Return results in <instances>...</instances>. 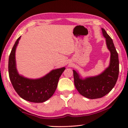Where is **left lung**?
<instances>
[{
    "instance_id": "obj_1",
    "label": "left lung",
    "mask_w": 128,
    "mask_h": 128,
    "mask_svg": "<svg viewBox=\"0 0 128 128\" xmlns=\"http://www.w3.org/2000/svg\"><path fill=\"white\" fill-rule=\"evenodd\" d=\"M106 44L110 52V66L101 74L94 77L82 79L78 74L73 70L76 88L83 96L90 99L101 98L108 94L114 87L119 75L118 54L112 39L104 29L102 28Z\"/></svg>"
}]
</instances>
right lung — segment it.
Here are the masks:
<instances>
[{"label":"right lung","instance_id":"add662e5","mask_svg":"<svg viewBox=\"0 0 128 128\" xmlns=\"http://www.w3.org/2000/svg\"><path fill=\"white\" fill-rule=\"evenodd\" d=\"M19 37L11 51L9 58L8 70L9 78L14 88L24 100L34 103H42L53 96L58 82L66 68L53 70L49 74L38 79H28L20 76L16 68L15 50Z\"/></svg>","mask_w":128,"mask_h":128}]
</instances>
